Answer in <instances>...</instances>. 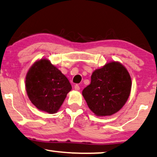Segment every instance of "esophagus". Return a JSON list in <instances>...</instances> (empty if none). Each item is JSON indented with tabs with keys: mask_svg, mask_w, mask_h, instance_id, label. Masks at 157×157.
<instances>
[{
	"mask_svg": "<svg viewBox=\"0 0 157 157\" xmlns=\"http://www.w3.org/2000/svg\"><path fill=\"white\" fill-rule=\"evenodd\" d=\"M74 88H75V90H80V86H79L78 85H75V87H74Z\"/></svg>",
	"mask_w": 157,
	"mask_h": 157,
	"instance_id": "esophagus-1",
	"label": "esophagus"
}]
</instances>
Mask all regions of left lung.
Returning <instances> with one entry per match:
<instances>
[{
  "label": "left lung",
  "instance_id": "8db88e82",
  "mask_svg": "<svg viewBox=\"0 0 157 157\" xmlns=\"http://www.w3.org/2000/svg\"><path fill=\"white\" fill-rule=\"evenodd\" d=\"M131 85L127 69L119 62L112 61L94 71L90 84L83 90L82 95L95 116H112L126 104Z\"/></svg>",
  "mask_w": 157,
  "mask_h": 157
}]
</instances>
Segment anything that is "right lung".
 Returning <instances> with one entry per match:
<instances>
[{"label":"right lung","instance_id":"1","mask_svg":"<svg viewBox=\"0 0 157 157\" xmlns=\"http://www.w3.org/2000/svg\"><path fill=\"white\" fill-rule=\"evenodd\" d=\"M26 90L31 103L39 110L56 113L72 90L68 79L49 60L41 58L29 68Z\"/></svg>","mask_w":157,"mask_h":157}]
</instances>
